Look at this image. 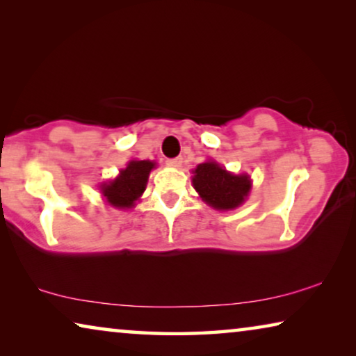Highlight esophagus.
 I'll return each mask as SVG.
<instances>
[{"label": "esophagus", "instance_id": "1", "mask_svg": "<svg viewBox=\"0 0 356 356\" xmlns=\"http://www.w3.org/2000/svg\"><path fill=\"white\" fill-rule=\"evenodd\" d=\"M168 165H169V166H174V168H179L180 165H182V158H180V156L169 158V160H168Z\"/></svg>", "mask_w": 356, "mask_h": 356}]
</instances>
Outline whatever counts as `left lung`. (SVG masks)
I'll use <instances>...</instances> for the list:
<instances>
[{"mask_svg":"<svg viewBox=\"0 0 356 356\" xmlns=\"http://www.w3.org/2000/svg\"><path fill=\"white\" fill-rule=\"evenodd\" d=\"M193 187L209 206L227 211L242 204L249 195L250 180L247 176H234L216 161L202 163L193 171Z\"/></svg>","mask_w":356,"mask_h":356,"instance_id":"1","label":"left lung"}]
</instances>
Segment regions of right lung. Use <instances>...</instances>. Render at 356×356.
<instances>
[{
    "label": "right lung",
    "instance_id": "obj_1",
    "mask_svg": "<svg viewBox=\"0 0 356 356\" xmlns=\"http://www.w3.org/2000/svg\"><path fill=\"white\" fill-rule=\"evenodd\" d=\"M154 166L155 163L149 160L129 161L128 166L120 171V176L101 187L109 204L118 209L131 207L134 201H138L139 196L144 193L149 174Z\"/></svg>",
    "mask_w": 356,
    "mask_h": 356
}]
</instances>
